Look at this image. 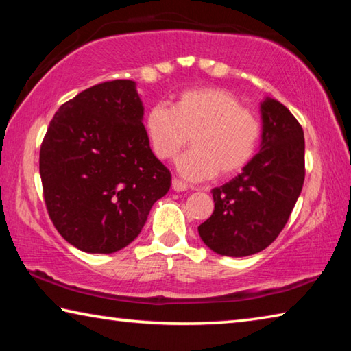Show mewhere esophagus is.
Listing matches in <instances>:
<instances>
[{
  "label": "esophagus",
  "mask_w": 351,
  "mask_h": 351,
  "mask_svg": "<svg viewBox=\"0 0 351 351\" xmlns=\"http://www.w3.org/2000/svg\"><path fill=\"white\" fill-rule=\"evenodd\" d=\"M171 189H173L175 192H184V190H187V184H184L182 181L175 178V180L171 181Z\"/></svg>",
  "instance_id": "esophagus-1"
}]
</instances>
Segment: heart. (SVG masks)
<instances>
[{
  "label": "heart",
  "mask_w": 351,
  "mask_h": 351,
  "mask_svg": "<svg viewBox=\"0 0 351 351\" xmlns=\"http://www.w3.org/2000/svg\"><path fill=\"white\" fill-rule=\"evenodd\" d=\"M144 127L153 153L161 159L176 156L192 136L193 148L176 159V171L193 182L239 173L254 158L261 136L258 117L221 88L184 91L171 110L154 105Z\"/></svg>",
  "instance_id": "heart-1"
}]
</instances>
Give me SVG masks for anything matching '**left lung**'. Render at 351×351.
Returning <instances> with one entry per match:
<instances>
[{
	"mask_svg": "<svg viewBox=\"0 0 351 351\" xmlns=\"http://www.w3.org/2000/svg\"><path fill=\"white\" fill-rule=\"evenodd\" d=\"M260 150L239 176L212 189L215 210L198 226L204 245L226 257L257 254L287 224L305 180L304 130L287 106L260 102Z\"/></svg>",
	"mask_w": 351,
	"mask_h": 351,
	"instance_id": "obj_1",
	"label": "left lung"
}]
</instances>
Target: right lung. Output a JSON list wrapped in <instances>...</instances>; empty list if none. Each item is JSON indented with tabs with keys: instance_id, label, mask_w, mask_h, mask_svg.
Here are the masks:
<instances>
[{
	"instance_id": "add662e5",
	"label": "right lung",
	"mask_w": 351,
	"mask_h": 351,
	"mask_svg": "<svg viewBox=\"0 0 351 351\" xmlns=\"http://www.w3.org/2000/svg\"><path fill=\"white\" fill-rule=\"evenodd\" d=\"M133 80L77 94L52 117L40 148L45 203L56 229L90 254H112L141 234L171 175L154 156Z\"/></svg>"
}]
</instances>
